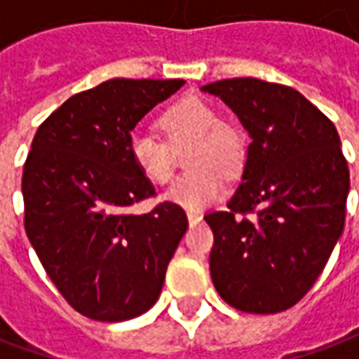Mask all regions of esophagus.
Returning <instances> with one entry per match:
<instances>
[{"instance_id":"obj_1","label":"esophagus","mask_w":359,"mask_h":359,"mask_svg":"<svg viewBox=\"0 0 359 359\" xmlns=\"http://www.w3.org/2000/svg\"><path fill=\"white\" fill-rule=\"evenodd\" d=\"M188 223L190 225H198L200 221H202V213H198V211H188Z\"/></svg>"}]
</instances>
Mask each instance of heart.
Instances as JSON below:
<instances>
[{"instance_id":"1","label":"heart","mask_w":359,"mask_h":359,"mask_svg":"<svg viewBox=\"0 0 359 359\" xmlns=\"http://www.w3.org/2000/svg\"><path fill=\"white\" fill-rule=\"evenodd\" d=\"M161 130L171 144L192 138L190 171L172 182L165 198L190 211H200L225 192V175H234L244 163V140L234 126L219 121L217 111L198 97L172 103L159 118ZM134 167L154 184H165L172 177L171 149L149 133H134L128 140Z\"/></svg>"}]
</instances>
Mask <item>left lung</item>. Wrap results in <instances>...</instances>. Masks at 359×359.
<instances>
[{
	"instance_id": "1",
	"label": "left lung",
	"mask_w": 359,
	"mask_h": 359,
	"mask_svg": "<svg viewBox=\"0 0 359 359\" xmlns=\"http://www.w3.org/2000/svg\"><path fill=\"white\" fill-rule=\"evenodd\" d=\"M202 92L221 97L250 134L241 187L225 211L205 215L213 286L241 311H285L313 286L344 231L350 172L339 133L283 84L229 79Z\"/></svg>"
}]
</instances>
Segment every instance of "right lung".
I'll return each instance as SVG.
<instances>
[{
	"label": "right lung",
	"instance_id": "add662e5",
	"mask_svg": "<svg viewBox=\"0 0 359 359\" xmlns=\"http://www.w3.org/2000/svg\"><path fill=\"white\" fill-rule=\"evenodd\" d=\"M182 84L102 82L69 97L32 140L22 171L25 231L59 292L90 319L126 321L146 313L187 233V213L177 203L128 213L156 194L130 159V134Z\"/></svg>",
	"mask_w": 359,
	"mask_h": 359
}]
</instances>
